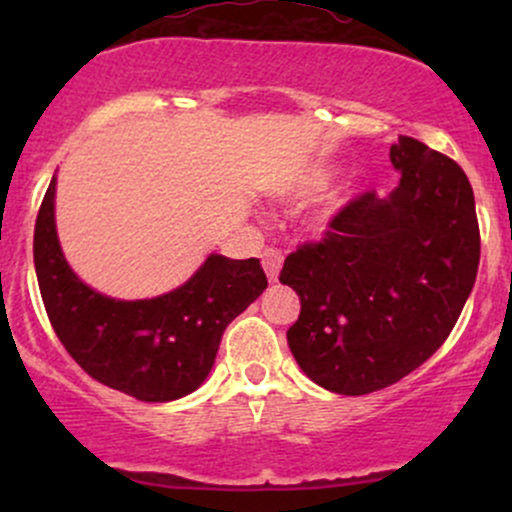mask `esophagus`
Segmentation results:
<instances>
[{
    "label": "esophagus",
    "mask_w": 512,
    "mask_h": 512,
    "mask_svg": "<svg viewBox=\"0 0 512 512\" xmlns=\"http://www.w3.org/2000/svg\"><path fill=\"white\" fill-rule=\"evenodd\" d=\"M281 262H284V255H281V250L267 248V250L262 252V267H264V272H267V279L269 281L279 279Z\"/></svg>",
    "instance_id": "obj_1"
}]
</instances>
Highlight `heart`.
<instances>
[{"instance_id": "1", "label": "heart", "mask_w": 512, "mask_h": 512, "mask_svg": "<svg viewBox=\"0 0 512 512\" xmlns=\"http://www.w3.org/2000/svg\"><path fill=\"white\" fill-rule=\"evenodd\" d=\"M334 178H337V166H334V163H327V161L310 163V166L301 168L296 175H291V178L284 182V187H281V195L289 197V199L315 197V195H320V192H325L327 187L332 185ZM354 197H356L354 182L346 180V182H342V185H337L334 190L327 192L325 199H322L317 221L327 223L330 219H334L339 211L346 209L351 202H354Z\"/></svg>"}]
</instances>
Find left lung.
Instances as JSON below:
<instances>
[{
    "label": "left lung",
    "mask_w": 512,
    "mask_h": 512,
    "mask_svg": "<svg viewBox=\"0 0 512 512\" xmlns=\"http://www.w3.org/2000/svg\"><path fill=\"white\" fill-rule=\"evenodd\" d=\"M399 185L366 192L325 238L291 252L279 281L301 298L286 339L313 383L368 395L431 358L479 269V223L464 170L419 139L390 146Z\"/></svg>",
    "instance_id": "8db88e82"
}]
</instances>
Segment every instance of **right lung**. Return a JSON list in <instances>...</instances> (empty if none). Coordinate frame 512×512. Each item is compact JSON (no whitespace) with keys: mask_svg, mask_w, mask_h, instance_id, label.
Wrapping results in <instances>:
<instances>
[{"mask_svg":"<svg viewBox=\"0 0 512 512\" xmlns=\"http://www.w3.org/2000/svg\"><path fill=\"white\" fill-rule=\"evenodd\" d=\"M52 175L33 236L45 310L69 356L98 383L142 399L173 402L207 380L226 327L267 289L260 260L209 255L178 289L117 301L84 284L64 260Z\"/></svg>","mask_w":512,"mask_h":512,"instance_id":"right-lung-1","label":"right lung"}]
</instances>
